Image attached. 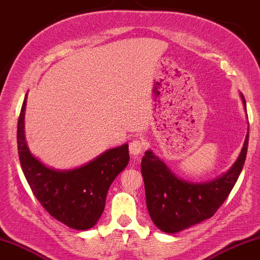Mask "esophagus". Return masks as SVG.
Returning a JSON list of instances; mask_svg holds the SVG:
<instances>
[{"label":"esophagus","mask_w":260,"mask_h":260,"mask_svg":"<svg viewBox=\"0 0 260 260\" xmlns=\"http://www.w3.org/2000/svg\"><path fill=\"white\" fill-rule=\"evenodd\" d=\"M142 150H143L142 140L135 139L129 143V152L132 156H134V157H138V156L142 152Z\"/></svg>","instance_id":"obj_1"}]
</instances>
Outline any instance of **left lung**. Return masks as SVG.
Masks as SVG:
<instances>
[{"label": "left lung", "mask_w": 260, "mask_h": 260, "mask_svg": "<svg viewBox=\"0 0 260 260\" xmlns=\"http://www.w3.org/2000/svg\"><path fill=\"white\" fill-rule=\"evenodd\" d=\"M241 98L246 111L244 96ZM249 131V129H248ZM249 132L236 162L217 178L193 183L175 175L151 150L141 160L146 203L154 224L168 234H176L212 217L236 184L244 166Z\"/></svg>", "instance_id": "8db88e82"}]
</instances>
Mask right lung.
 Masks as SVG:
<instances>
[{"label": "right lung", "mask_w": 260, "mask_h": 260, "mask_svg": "<svg viewBox=\"0 0 260 260\" xmlns=\"http://www.w3.org/2000/svg\"><path fill=\"white\" fill-rule=\"evenodd\" d=\"M26 100L27 94L18 118L17 145L20 166L32 192L54 219L69 228H92L104 211L111 184L128 164V145L106 150L75 169L49 168L27 147L24 131Z\"/></svg>", "instance_id": "obj_1"}]
</instances>
